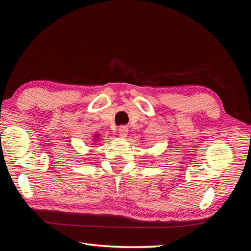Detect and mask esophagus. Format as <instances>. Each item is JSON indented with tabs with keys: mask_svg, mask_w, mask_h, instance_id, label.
Instances as JSON below:
<instances>
[{
	"mask_svg": "<svg viewBox=\"0 0 251 251\" xmlns=\"http://www.w3.org/2000/svg\"><path fill=\"white\" fill-rule=\"evenodd\" d=\"M118 134H119V136H120L121 138H126V136H127V134H128V128H127V126H119V128H118Z\"/></svg>",
	"mask_w": 251,
	"mask_h": 251,
	"instance_id": "34e87169",
	"label": "esophagus"
}]
</instances>
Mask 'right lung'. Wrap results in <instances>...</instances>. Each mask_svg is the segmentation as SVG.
Returning <instances> with one entry per match:
<instances>
[{
    "label": "right lung",
    "mask_w": 251,
    "mask_h": 251,
    "mask_svg": "<svg viewBox=\"0 0 251 251\" xmlns=\"http://www.w3.org/2000/svg\"><path fill=\"white\" fill-rule=\"evenodd\" d=\"M100 140V134H94L93 135V141H98Z\"/></svg>",
    "instance_id": "obj_1"
}]
</instances>
